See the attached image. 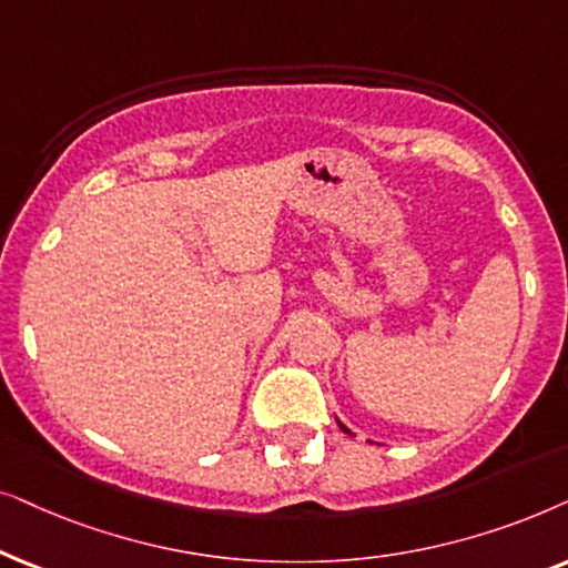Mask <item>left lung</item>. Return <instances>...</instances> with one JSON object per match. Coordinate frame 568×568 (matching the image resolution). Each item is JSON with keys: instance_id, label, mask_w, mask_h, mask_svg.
<instances>
[{"instance_id": "obj_1", "label": "left lung", "mask_w": 568, "mask_h": 568, "mask_svg": "<svg viewBox=\"0 0 568 568\" xmlns=\"http://www.w3.org/2000/svg\"><path fill=\"white\" fill-rule=\"evenodd\" d=\"M337 426H339V430H343V434H347V436H353V430H351V428H345V426H343V423H339V420H337Z\"/></svg>"}]
</instances>
